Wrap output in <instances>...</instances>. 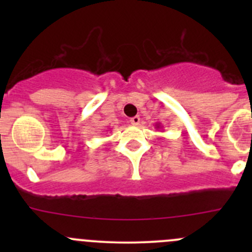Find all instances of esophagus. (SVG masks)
Returning <instances> with one entry per match:
<instances>
[{
	"label": "esophagus",
	"instance_id": "34e87169",
	"mask_svg": "<svg viewBox=\"0 0 252 252\" xmlns=\"http://www.w3.org/2000/svg\"><path fill=\"white\" fill-rule=\"evenodd\" d=\"M130 122H131V124H133V126H138V124L140 123V117H139V116L133 117V118H130Z\"/></svg>",
	"mask_w": 252,
	"mask_h": 252
}]
</instances>
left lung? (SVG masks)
I'll return each instance as SVG.
<instances>
[{
  "label": "left lung",
  "mask_w": 252,
  "mask_h": 252,
  "mask_svg": "<svg viewBox=\"0 0 252 252\" xmlns=\"http://www.w3.org/2000/svg\"><path fill=\"white\" fill-rule=\"evenodd\" d=\"M156 128H161V124L157 123V124H156Z\"/></svg>",
  "instance_id": "obj_1"
}]
</instances>
